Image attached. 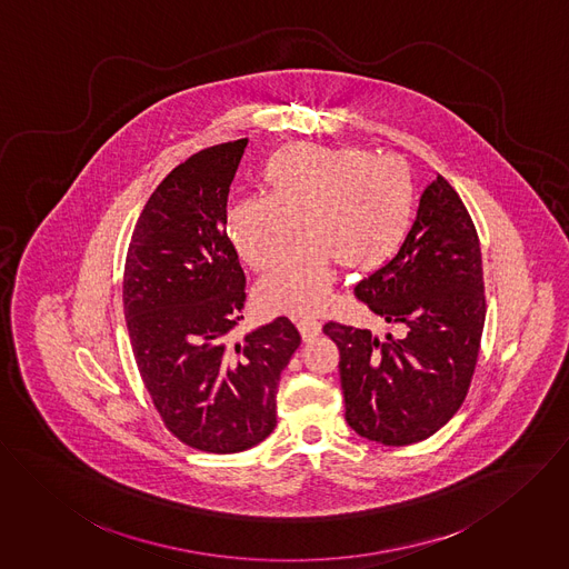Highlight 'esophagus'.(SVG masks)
Wrapping results in <instances>:
<instances>
[{
  "instance_id": "esophagus-1",
  "label": "esophagus",
  "mask_w": 569,
  "mask_h": 569,
  "mask_svg": "<svg viewBox=\"0 0 569 569\" xmlns=\"http://www.w3.org/2000/svg\"><path fill=\"white\" fill-rule=\"evenodd\" d=\"M299 331H301V336H303V340H315L316 336L320 333V322L312 318V316H303V318H299Z\"/></svg>"
}]
</instances>
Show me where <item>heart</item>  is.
<instances>
[{
    "mask_svg": "<svg viewBox=\"0 0 569 569\" xmlns=\"http://www.w3.org/2000/svg\"><path fill=\"white\" fill-rule=\"evenodd\" d=\"M261 186L263 193L227 204L224 231L251 268L266 270L299 227L301 242L257 290L261 306L281 315L320 312L333 295L336 261L351 270L386 263L415 211L408 168L360 148L283 146L263 161Z\"/></svg>",
    "mask_w": 569,
    "mask_h": 569,
    "instance_id": "obj_1",
    "label": "heart"
}]
</instances>
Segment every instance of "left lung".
I'll return each mask as SVG.
<instances>
[{
  "label": "left lung",
  "mask_w": 569,
  "mask_h": 569,
  "mask_svg": "<svg viewBox=\"0 0 569 569\" xmlns=\"http://www.w3.org/2000/svg\"><path fill=\"white\" fill-rule=\"evenodd\" d=\"M353 292L406 336L379 340L369 329L325 322L340 351L347 423L381 445L430 439L467 397L487 315L480 240L441 174L423 191L397 254Z\"/></svg>",
  "instance_id": "obj_1"
}]
</instances>
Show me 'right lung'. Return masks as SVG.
I'll return each mask as SVG.
<instances>
[{"instance_id":"obj_1","label":"right lung","mask_w":569,"mask_h":569,"mask_svg":"<svg viewBox=\"0 0 569 569\" xmlns=\"http://www.w3.org/2000/svg\"><path fill=\"white\" fill-rule=\"evenodd\" d=\"M247 139L177 166L148 198L124 266L132 356L166 428L207 453H238L277 426V386L301 345L290 318L233 340L247 277L224 231Z\"/></svg>"}]
</instances>
